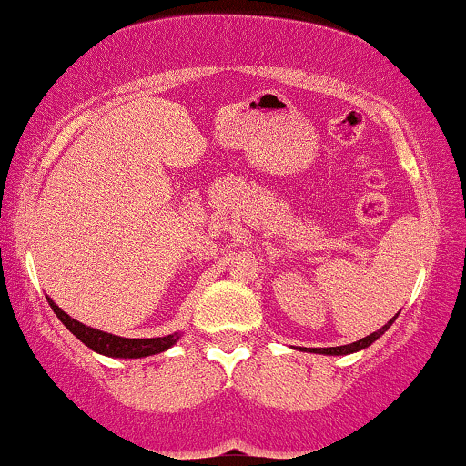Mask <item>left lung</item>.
I'll return each mask as SVG.
<instances>
[{
	"label": "left lung",
	"instance_id": "8db88e82",
	"mask_svg": "<svg viewBox=\"0 0 466 466\" xmlns=\"http://www.w3.org/2000/svg\"><path fill=\"white\" fill-rule=\"evenodd\" d=\"M393 320H396V316L391 318L390 322H387L385 327L382 329H379V331H374V333H370L368 338H363V339H359V341H352V344H346V346H331V349H309V352L314 350V352H320V355H350V352H357V350H363V349H368L370 344H374L376 339L380 338L382 333L387 331V329H390L391 325H393Z\"/></svg>",
	"mask_w": 466,
	"mask_h": 466
}]
</instances>
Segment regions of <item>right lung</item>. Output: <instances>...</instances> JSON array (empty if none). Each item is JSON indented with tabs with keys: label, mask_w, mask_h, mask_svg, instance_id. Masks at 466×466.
<instances>
[{
	"label": "right lung",
	"mask_w": 466,
	"mask_h": 466,
	"mask_svg": "<svg viewBox=\"0 0 466 466\" xmlns=\"http://www.w3.org/2000/svg\"><path fill=\"white\" fill-rule=\"evenodd\" d=\"M46 301H49L51 309L56 311V316L64 322V327H66L68 331L75 335V338H79L81 341H84L87 349H92L94 352H98V355L120 357V359L150 357V355H157V352H163V350L172 349V346L180 338L178 333L165 335V338H146V339L120 338V335H111V333L98 331V329L86 327L84 322L75 320V318H70L66 311H62L60 308H57V305L53 303L49 297H46Z\"/></svg>",
	"instance_id": "right-lung-1"
}]
</instances>
